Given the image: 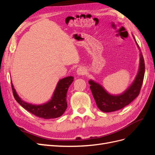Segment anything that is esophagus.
Returning <instances> with one entry per match:
<instances>
[{"label": "esophagus", "mask_w": 155, "mask_h": 155, "mask_svg": "<svg viewBox=\"0 0 155 155\" xmlns=\"http://www.w3.org/2000/svg\"><path fill=\"white\" fill-rule=\"evenodd\" d=\"M86 74V70L85 69V68L83 67H79L77 69V74L78 76H83Z\"/></svg>", "instance_id": "esophagus-1"}]
</instances>
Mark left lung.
I'll return each mask as SVG.
<instances>
[{
  "label": "left lung",
  "instance_id": "obj_1",
  "mask_svg": "<svg viewBox=\"0 0 155 155\" xmlns=\"http://www.w3.org/2000/svg\"><path fill=\"white\" fill-rule=\"evenodd\" d=\"M133 37L135 40L134 36ZM135 42L140 52L138 72L133 83L125 92L119 95H112L108 93L99 83H96L92 79L88 81L96 105L99 109L103 112H111L123 109L139 95L144 78L145 63L141 50L136 40Z\"/></svg>",
  "mask_w": 155,
  "mask_h": 155
}]
</instances>
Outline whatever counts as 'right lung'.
Listing matches in <instances>:
<instances>
[{
  "mask_svg": "<svg viewBox=\"0 0 155 155\" xmlns=\"http://www.w3.org/2000/svg\"><path fill=\"white\" fill-rule=\"evenodd\" d=\"M74 81V77L68 76L60 79L51 100L46 104L32 105L25 102L18 96L12 83L13 96L23 108L35 116L44 119H54L63 114L67 108V94L69 87Z\"/></svg>",
  "mask_w": 155,
  "mask_h": 155,
  "instance_id": "obj_1",
  "label": "right lung"
}]
</instances>
